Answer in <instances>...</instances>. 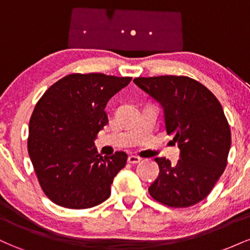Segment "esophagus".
Listing matches in <instances>:
<instances>
[{"mask_svg":"<svg viewBox=\"0 0 250 250\" xmlns=\"http://www.w3.org/2000/svg\"><path fill=\"white\" fill-rule=\"evenodd\" d=\"M140 161H141V157L136 156V155H130V156L128 157V162L131 163V165H136V163H139Z\"/></svg>","mask_w":250,"mask_h":250,"instance_id":"obj_1","label":"esophagus"}]
</instances>
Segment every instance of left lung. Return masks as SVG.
<instances>
[{
    "mask_svg": "<svg viewBox=\"0 0 250 250\" xmlns=\"http://www.w3.org/2000/svg\"><path fill=\"white\" fill-rule=\"evenodd\" d=\"M134 82L161 103L167 134L181 149L176 166L165 157L155 159L160 174L149 194L168 207H191L208 196L228 162L231 134L222 105L188 76L136 77Z\"/></svg>",
    "mask_w": 250,
    "mask_h": 250,
    "instance_id": "left-lung-1",
    "label": "left lung"
}]
</instances>
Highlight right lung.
<instances>
[{
    "mask_svg": "<svg viewBox=\"0 0 250 250\" xmlns=\"http://www.w3.org/2000/svg\"><path fill=\"white\" fill-rule=\"evenodd\" d=\"M131 77L74 73L43 94L29 121L28 153L43 193L61 207H95L110 196L128 155L101 156L94 139L108 125L104 108Z\"/></svg>",
    "mask_w": 250,
    "mask_h": 250,
    "instance_id": "add662e5",
    "label": "right lung"
}]
</instances>
